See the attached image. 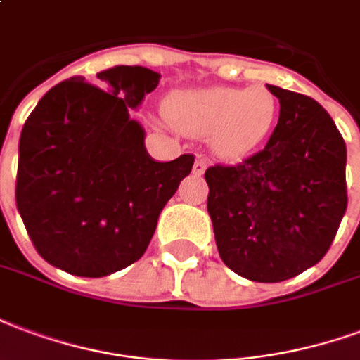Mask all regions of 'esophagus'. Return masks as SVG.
<instances>
[{"label": "esophagus", "mask_w": 360, "mask_h": 360, "mask_svg": "<svg viewBox=\"0 0 360 360\" xmlns=\"http://www.w3.org/2000/svg\"><path fill=\"white\" fill-rule=\"evenodd\" d=\"M207 169V159L205 157H201V155H198V159H195V162H193V172L195 174H203Z\"/></svg>", "instance_id": "34e87169"}]
</instances>
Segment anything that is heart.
<instances>
[{"label":"heart","instance_id":"1","mask_svg":"<svg viewBox=\"0 0 360 360\" xmlns=\"http://www.w3.org/2000/svg\"><path fill=\"white\" fill-rule=\"evenodd\" d=\"M278 97L266 88H207L176 96L167 117L178 130L209 138L214 153L238 159L259 148L278 119Z\"/></svg>","mask_w":360,"mask_h":360}]
</instances>
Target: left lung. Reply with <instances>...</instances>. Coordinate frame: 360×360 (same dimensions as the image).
Masks as SVG:
<instances>
[{
  "mask_svg": "<svg viewBox=\"0 0 360 360\" xmlns=\"http://www.w3.org/2000/svg\"><path fill=\"white\" fill-rule=\"evenodd\" d=\"M274 132L238 165L205 170L219 255L253 282H284L326 255L347 209L342 134L313 97L269 86Z\"/></svg>",
  "mask_w": 360,
  "mask_h": 360,
  "instance_id": "8db88e82",
  "label": "left lung"
}]
</instances>
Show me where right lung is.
Masks as SVG:
<instances>
[{
  "label": "right lung",
  "instance_id": "add662e5",
  "mask_svg": "<svg viewBox=\"0 0 360 360\" xmlns=\"http://www.w3.org/2000/svg\"><path fill=\"white\" fill-rule=\"evenodd\" d=\"M161 75L119 65L97 86L72 76L41 97L18 141L15 198L34 248L69 274L101 278L136 263L195 157L157 162L130 119Z\"/></svg>",
  "mask_w": 360,
  "mask_h": 360
}]
</instances>
